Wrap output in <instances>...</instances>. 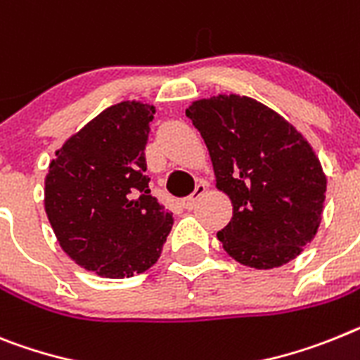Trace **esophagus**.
I'll return each instance as SVG.
<instances>
[{
	"instance_id": "obj_1",
	"label": "esophagus",
	"mask_w": 360,
	"mask_h": 360,
	"mask_svg": "<svg viewBox=\"0 0 360 360\" xmlns=\"http://www.w3.org/2000/svg\"><path fill=\"white\" fill-rule=\"evenodd\" d=\"M205 189H207V187H205V184H198V186L195 187V191H193L189 196H186V198L182 200L184 207H186V210H191L193 205H195V202L198 200V196L204 195Z\"/></svg>"
}]
</instances>
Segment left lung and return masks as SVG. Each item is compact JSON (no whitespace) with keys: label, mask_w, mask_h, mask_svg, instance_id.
I'll use <instances>...</instances> for the list:
<instances>
[{"label":"left lung","mask_w":360,"mask_h":360,"mask_svg":"<svg viewBox=\"0 0 360 360\" xmlns=\"http://www.w3.org/2000/svg\"><path fill=\"white\" fill-rule=\"evenodd\" d=\"M187 118L200 131L217 189L233 217L218 240L236 262L281 268L297 259L321 226L326 174L308 140L278 112L238 94L193 101Z\"/></svg>","instance_id":"obj_1"}]
</instances>
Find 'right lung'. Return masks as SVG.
<instances>
[{"label": "right lung", "instance_id": "right-lung-1", "mask_svg": "<svg viewBox=\"0 0 360 360\" xmlns=\"http://www.w3.org/2000/svg\"><path fill=\"white\" fill-rule=\"evenodd\" d=\"M155 105L101 110L56 150L45 213L61 250L103 278H129L160 259L173 214L150 195L146 143Z\"/></svg>", "mask_w": 360, "mask_h": 360}]
</instances>
